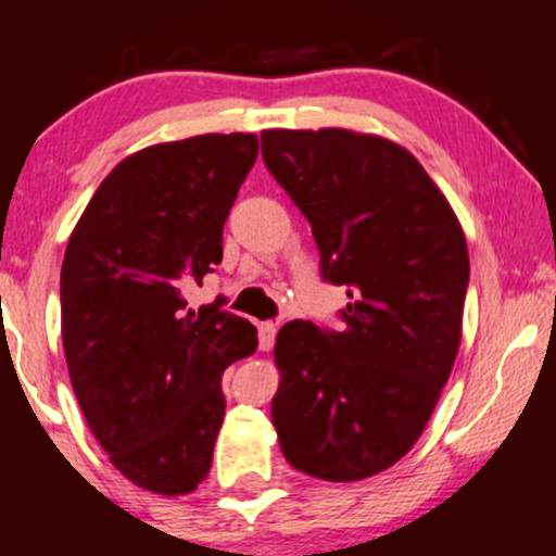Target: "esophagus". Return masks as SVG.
I'll list each match as a JSON object with an SVG mask.
<instances>
[{"label":"esophagus","mask_w":556,"mask_h":556,"mask_svg":"<svg viewBox=\"0 0 556 556\" xmlns=\"http://www.w3.org/2000/svg\"><path fill=\"white\" fill-rule=\"evenodd\" d=\"M274 340H277V324H271V321L258 324V344H261V350H271L274 348Z\"/></svg>","instance_id":"obj_1"}]
</instances>
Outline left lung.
Wrapping results in <instances>:
<instances>
[{
    "mask_svg": "<svg viewBox=\"0 0 556 556\" xmlns=\"http://www.w3.org/2000/svg\"><path fill=\"white\" fill-rule=\"evenodd\" d=\"M261 156L311 222L321 277L350 298L342 331L300 318L279 329L271 424L292 468L361 481L410 452L455 366L463 227L418 159L387 138L264 130Z\"/></svg>",
    "mask_w": 556,
    "mask_h": 556,
    "instance_id": "8db88e82",
    "label": "left lung"
}]
</instances>
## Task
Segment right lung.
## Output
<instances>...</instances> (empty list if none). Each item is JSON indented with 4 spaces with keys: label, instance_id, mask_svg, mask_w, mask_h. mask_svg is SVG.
<instances>
[{
    "label": "right lung",
    "instance_id": "add662e5",
    "mask_svg": "<svg viewBox=\"0 0 556 556\" xmlns=\"http://www.w3.org/2000/svg\"><path fill=\"white\" fill-rule=\"evenodd\" d=\"M258 156L253 132L149 146L99 185L62 261V344L96 442L140 489L190 494L225 420L222 374L256 327L182 292L222 261V229Z\"/></svg>",
    "mask_w": 556,
    "mask_h": 556
}]
</instances>
